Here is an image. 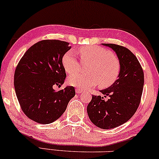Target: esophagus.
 <instances>
[{"mask_svg": "<svg viewBox=\"0 0 159 159\" xmlns=\"http://www.w3.org/2000/svg\"><path fill=\"white\" fill-rule=\"evenodd\" d=\"M75 92H76V93H77V94H80V93H82V92H83L84 91L82 89H79V88H76Z\"/></svg>", "mask_w": 159, "mask_h": 159, "instance_id": "obj_1", "label": "esophagus"}]
</instances>
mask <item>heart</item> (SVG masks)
I'll use <instances>...</instances> for the list:
<instances>
[{"mask_svg": "<svg viewBox=\"0 0 159 159\" xmlns=\"http://www.w3.org/2000/svg\"><path fill=\"white\" fill-rule=\"evenodd\" d=\"M83 64H90L89 74L75 73L70 75V85L79 89H89L99 84L100 88H108L115 83L120 73V60L114 53L96 45L84 46L78 51ZM62 65L67 73L78 71L81 64L73 51H67L62 57Z\"/></svg>", "mask_w": 159, "mask_h": 159, "instance_id": "1", "label": "heart"}]
</instances>
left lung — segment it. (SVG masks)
Instances as JSON below:
<instances>
[{
	"mask_svg": "<svg viewBox=\"0 0 159 159\" xmlns=\"http://www.w3.org/2000/svg\"><path fill=\"white\" fill-rule=\"evenodd\" d=\"M112 48L120 62V73L115 83L100 90L107 100L92 95L87 113L92 123L102 129L124 124L135 114L143 91L144 73L136 56L128 48L115 44H103Z\"/></svg>",
	"mask_w": 159,
	"mask_h": 159,
	"instance_id": "obj_1",
	"label": "left lung"
}]
</instances>
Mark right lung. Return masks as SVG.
<instances>
[{
    "label": "right lung",
    "instance_id": "add662e5",
    "mask_svg": "<svg viewBox=\"0 0 159 159\" xmlns=\"http://www.w3.org/2000/svg\"><path fill=\"white\" fill-rule=\"evenodd\" d=\"M70 48L65 41L42 40L20 60L14 76L16 95L23 113L33 121L49 124L58 120L75 96L73 86L58 92L53 88L65 82L62 57Z\"/></svg>",
    "mask_w": 159,
    "mask_h": 159
}]
</instances>
